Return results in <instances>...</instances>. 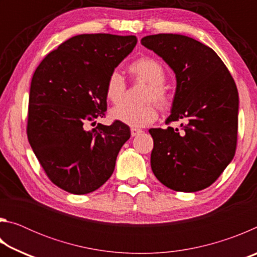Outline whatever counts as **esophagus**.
<instances>
[{
    "instance_id": "1",
    "label": "esophagus",
    "mask_w": 257,
    "mask_h": 257,
    "mask_svg": "<svg viewBox=\"0 0 257 257\" xmlns=\"http://www.w3.org/2000/svg\"><path fill=\"white\" fill-rule=\"evenodd\" d=\"M130 133H132V136L135 137V136H138V135H141L143 133V130L139 128H136V127H132V129H130Z\"/></svg>"
}]
</instances>
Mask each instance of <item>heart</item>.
<instances>
[{
  "mask_svg": "<svg viewBox=\"0 0 257 257\" xmlns=\"http://www.w3.org/2000/svg\"><path fill=\"white\" fill-rule=\"evenodd\" d=\"M129 72L134 79L144 81L150 84L145 95V101L158 102L161 106H167L169 104V95L164 88V81L167 73L162 64L159 61L151 58H141L129 66ZM124 78L118 71H112L108 75L105 84V95L107 99L113 104H120L125 97ZM159 115V110L154 103H145L141 105L134 104H122L111 111V116L116 121H120L130 127H145L154 122Z\"/></svg>",
  "mask_w": 257,
  "mask_h": 257,
  "instance_id": "obj_1",
  "label": "heart"
}]
</instances>
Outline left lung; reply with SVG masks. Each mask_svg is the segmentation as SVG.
<instances>
[{"mask_svg":"<svg viewBox=\"0 0 257 257\" xmlns=\"http://www.w3.org/2000/svg\"><path fill=\"white\" fill-rule=\"evenodd\" d=\"M141 43L176 73V94L165 123L186 120L182 132L172 127L150 129L154 142L152 171L172 190H202L220 177L236 152V82L219 55L194 38L158 34Z\"/></svg>","mask_w":257,"mask_h":257,"instance_id":"obj_1","label":"left lung"}]
</instances>
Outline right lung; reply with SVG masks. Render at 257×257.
I'll use <instances>...</instances> for the list:
<instances>
[{
  "mask_svg": "<svg viewBox=\"0 0 257 257\" xmlns=\"http://www.w3.org/2000/svg\"><path fill=\"white\" fill-rule=\"evenodd\" d=\"M137 44L136 36L82 34L50 52L30 84L27 136L49 179L76 195L98 189L112 176L127 124L97 123L107 107L108 75Z\"/></svg>",
  "mask_w": 257,
  "mask_h": 257,
  "instance_id": "right-lung-1",
  "label": "right lung"
}]
</instances>
